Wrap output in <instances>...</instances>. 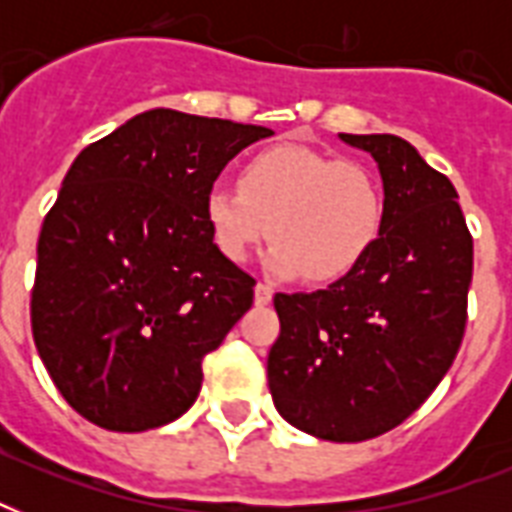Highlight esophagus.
I'll use <instances>...</instances> for the list:
<instances>
[{
    "mask_svg": "<svg viewBox=\"0 0 512 512\" xmlns=\"http://www.w3.org/2000/svg\"><path fill=\"white\" fill-rule=\"evenodd\" d=\"M273 300V289L268 284H257L255 287V303L257 305H268Z\"/></svg>",
    "mask_w": 512,
    "mask_h": 512,
    "instance_id": "obj_1",
    "label": "esophagus"
}]
</instances>
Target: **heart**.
Listing matches in <instances>:
<instances>
[{
  "label": "heart",
  "mask_w": 512,
  "mask_h": 512,
  "mask_svg": "<svg viewBox=\"0 0 512 512\" xmlns=\"http://www.w3.org/2000/svg\"><path fill=\"white\" fill-rule=\"evenodd\" d=\"M204 217L220 255L241 263L271 236L268 265L324 284L356 271L380 239L385 193L366 164L303 146L252 156L239 185L217 180Z\"/></svg>",
  "instance_id": "1"
}]
</instances>
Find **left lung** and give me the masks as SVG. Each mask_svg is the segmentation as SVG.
Returning <instances> with one entry per match:
<instances>
[{
	"instance_id": "8db88e82",
	"label": "left lung",
	"mask_w": 512,
	"mask_h": 512,
	"mask_svg": "<svg viewBox=\"0 0 512 512\" xmlns=\"http://www.w3.org/2000/svg\"><path fill=\"white\" fill-rule=\"evenodd\" d=\"M377 162L385 220L372 252L327 289L273 297L268 388L289 425L324 441L382 436L449 372L468 321L470 236L452 180L396 135H340Z\"/></svg>"
}]
</instances>
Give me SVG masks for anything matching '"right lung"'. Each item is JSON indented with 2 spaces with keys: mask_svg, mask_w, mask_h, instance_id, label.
<instances>
[{
  "mask_svg": "<svg viewBox=\"0 0 512 512\" xmlns=\"http://www.w3.org/2000/svg\"><path fill=\"white\" fill-rule=\"evenodd\" d=\"M268 135L154 108L74 159L39 233L31 332L84 420L140 433L191 409L201 361L255 297V279L215 247L204 196Z\"/></svg>",
  "mask_w": 512,
  "mask_h": 512,
  "instance_id": "obj_1",
  "label": "right lung"
}]
</instances>
